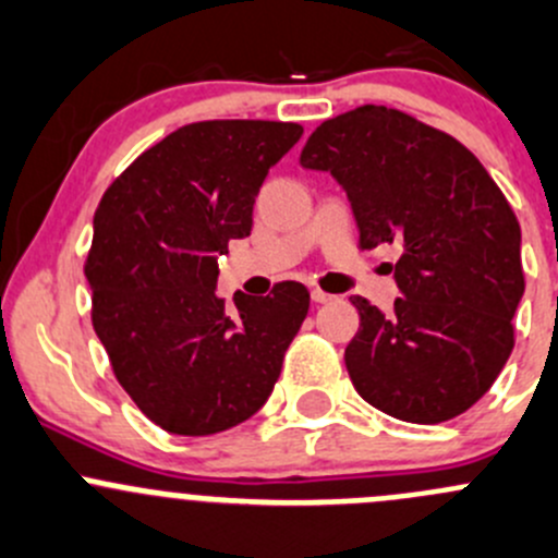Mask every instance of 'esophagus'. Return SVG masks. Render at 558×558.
I'll return each instance as SVG.
<instances>
[{"instance_id":"obj_1","label":"esophagus","mask_w":558,"mask_h":558,"mask_svg":"<svg viewBox=\"0 0 558 558\" xmlns=\"http://www.w3.org/2000/svg\"><path fill=\"white\" fill-rule=\"evenodd\" d=\"M312 301L314 303H328V301H333V295H330V292H325V290H312Z\"/></svg>"}]
</instances>
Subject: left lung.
<instances>
[{
  "label": "left lung",
  "mask_w": 558,
  "mask_h": 558,
  "mask_svg": "<svg viewBox=\"0 0 558 558\" xmlns=\"http://www.w3.org/2000/svg\"><path fill=\"white\" fill-rule=\"evenodd\" d=\"M301 165L350 197L361 250L393 244L401 298L379 312L355 295L344 350L352 385L379 412L445 423L485 396L515 344L521 225L480 159L404 110L361 105L308 135Z\"/></svg>",
  "instance_id": "left-lung-1"
}]
</instances>
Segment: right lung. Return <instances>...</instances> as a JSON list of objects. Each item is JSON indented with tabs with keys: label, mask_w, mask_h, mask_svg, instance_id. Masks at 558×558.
<instances>
[{
	"label": "right lung",
	"mask_w": 558,
	"mask_h": 558,
	"mask_svg": "<svg viewBox=\"0 0 558 558\" xmlns=\"http://www.w3.org/2000/svg\"><path fill=\"white\" fill-rule=\"evenodd\" d=\"M301 124L217 119L146 148L94 211L84 274L92 325L137 410L181 437L228 432L255 415L308 312L301 281L271 295L217 298V255L252 230L268 170Z\"/></svg>",
	"instance_id": "add662e5"
}]
</instances>
